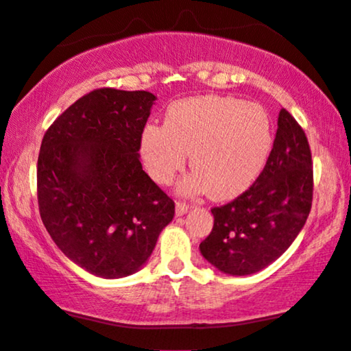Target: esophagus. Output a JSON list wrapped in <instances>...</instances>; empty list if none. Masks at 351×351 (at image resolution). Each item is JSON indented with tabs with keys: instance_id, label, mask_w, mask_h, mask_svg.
Returning <instances> with one entry per match:
<instances>
[{
	"instance_id": "esophagus-1",
	"label": "esophagus",
	"mask_w": 351,
	"mask_h": 351,
	"mask_svg": "<svg viewBox=\"0 0 351 351\" xmlns=\"http://www.w3.org/2000/svg\"><path fill=\"white\" fill-rule=\"evenodd\" d=\"M188 209H190V204L185 201H177L176 202V213L177 215H184V213L188 212Z\"/></svg>"
}]
</instances>
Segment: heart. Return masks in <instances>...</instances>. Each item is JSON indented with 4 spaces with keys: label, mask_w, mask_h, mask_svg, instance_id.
Instances as JSON below:
<instances>
[{
    "label": "heart",
    "mask_w": 351,
    "mask_h": 351,
    "mask_svg": "<svg viewBox=\"0 0 351 351\" xmlns=\"http://www.w3.org/2000/svg\"><path fill=\"white\" fill-rule=\"evenodd\" d=\"M272 145V121L261 106L209 95L174 103L165 125H147L141 154L152 179L163 185L184 169L190 154L195 174L182 190L226 201L256 180Z\"/></svg>",
    "instance_id": "heart-1"
}]
</instances>
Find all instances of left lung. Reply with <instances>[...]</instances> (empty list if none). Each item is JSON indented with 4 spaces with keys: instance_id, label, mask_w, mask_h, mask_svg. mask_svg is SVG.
<instances>
[{
    "instance_id": "obj_1",
    "label": "left lung",
    "mask_w": 351,
    "mask_h": 351,
    "mask_svg": "<svg viewBox=\"0 0 351 351\" xmlns=\"http://www.w3.org/2000/svg\"><path fill=\"white\" fill-rule=\"evenodd\" d=\"M267 163L253 185L213 207V228L201 253L218 271L250 276L276 261L306 225L313 197V163L307 136L287 109Z\"/></svg>"
}]
</instances>
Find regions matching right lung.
Returning a JSON list of instances; mask_svg holds the SVG:
<instances>
[{
	"label": "right lung",
	"instance_id": "add662e5",
	"mask_svg": "<svg viewBox=\"0 0 351 351\" xmlns=\"http://www.w3.org/2000/svg\"><path fill=\"white\" fill-rule=\"evenodd\" d=\"M155 99L149 91L96 88L71 104L40 144V218L60 250L93 276L138 271L174 218V201L139 161Z\"/></svg>",
	"mask_w": 351,
	"mask_h": 351
}]
</instances>
